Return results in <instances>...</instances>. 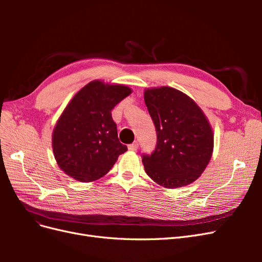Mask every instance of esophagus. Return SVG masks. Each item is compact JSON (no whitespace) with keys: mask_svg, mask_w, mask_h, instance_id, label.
Instances as JSON below:
<instances>
[{"mask_svg":"<svg viewBox=\"0 0 262 262\" xmlns=\"http://www.w3.org/2000/svg\"><path fill=\"white\" fill-rule=\"evenodd\" d=\"M138 146H139V144L137 143V142H133V143H131V144L128 145V148H129L130 150H137V149H138Z\"/></svg>","mask_w":262,"mask_h":262,"instance_id":"1","label":"esophagus"}]
</instances>
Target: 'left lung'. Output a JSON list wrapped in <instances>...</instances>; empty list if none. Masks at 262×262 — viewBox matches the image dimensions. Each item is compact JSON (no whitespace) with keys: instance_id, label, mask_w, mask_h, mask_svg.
Returning <instances> with one entry per match:
<instances>
[{"instance_id":"8db88e82","label":"left lung","mask_w":262,"mask_h":262,"mask_svg":"<svg viewBox=\"0 0 262 262\" xmlns=\"http://www.w3.org/2000/svg\"><path fill=\"white\" fill-rule=\"evenodd\" d=\"M144 100L157 133L153 153L142 155L146 173L168 189L191 184L212 156L213 132L207 117L191 98L171 87L146 90Z\"/></svg>"}]
</instances>
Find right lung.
Listing matches in <instances>:
<instances>
[{
  "instance_id": "obj_1",
  "label": "right lung",
  "mask_w": 262,
  "mask_h": 262,
  "mask_svg": "<svg viewBox=\"0 0 262 262\" xmlns=\"http://www.w3.org/2000/svg\"><path fill=\"white\" fill-rule=\"evenodd\" d=\"M131 92L93 81L69 102L52 134L54 157L67 175L82 182L99 179L128 149L118 139L112 110Z\"/></svg>"
}]
</instances>
